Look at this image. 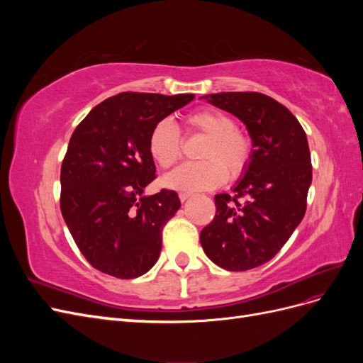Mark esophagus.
I'll use <instances>...</instances> for the list:
<instances>
[{
	"label": "esophagus",
	"instance_id": "esophagus-1",
	"mask_svg": "<svg viewBox=\"0 0 363 363\" xmlns=\"http://www.w3.org/2000/svg\"><path fill=\"white\" fill-rule=\"evenodd\" d=\"M191 196H192V194H189V192H180V194H179L180 201H186L188 199H191Z\"/></svg>",
	"mask_w": 363,
	"mask_h": 363
}]
</instances>
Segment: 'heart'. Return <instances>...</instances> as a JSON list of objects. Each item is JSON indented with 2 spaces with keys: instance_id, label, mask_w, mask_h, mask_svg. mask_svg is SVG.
<instances>
[{
  "instance_id": "obj_1",
  "label": "heart",
  "mask_w": 363,
  "mask_h": 363,
  "mask_svg": "<svg viewBox=\"0 0 363 363\" xmlns=\"http://www.w3.org/2000/svg\"><path fill=\"white\" fill-rule=\"evenodd\" d=\"M186 128L207 136L201 148V162L183 163L163 179L168 188L177 191H208L230 179L244 174L251 160V139L236 128L232 116L216 111L201 108L184 118ZM148 150L160 168L168 169L177 163L183 152L180 131L172 121L162 119L150 131Z\"/></svg>"
}]
</instances>
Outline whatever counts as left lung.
Masks as SVG:
<instances>
[{
	"label": "left lung",
	"mask_w": 363,
	"mask_h": 363,
	"mask_svg": "<svg viewBox=\"0 0 363 363\" xmlns=\"http://www.w3.org/2000/svg\"><path fill=\"white\" fill-rule=\"evenodd\" d=\"M201 98L242 121L252 152L235 195H215L216 213L201 230L200 242L218 267L252 269L277 255L306 213L312 183L309 144L298 119L268 95L221 92Z\"/></svg>",
	"instance_id": "8db88e82"
}]
</instances>
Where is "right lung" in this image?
Wrapping results in <instances>:
<instances>
[{
    "mask_svg": "<svg viewBox=\"0 0 363 363\" xmlns=\"http://www.w3.org/2000/svg\"><path fill=\"white\" fill-rule=\"evenodd\" d=\"M194 98L121 92L74 130L60 169V211L95 269L127 280L157 262L162 230L182 203L169 189L144 196L156 179L148 138L155 124Z\"/></svg>",
    "mask_w": 363,
    "mask_h": 363,
    "instance_id": "1",
    "label": "right lung"
}]
</instances>
